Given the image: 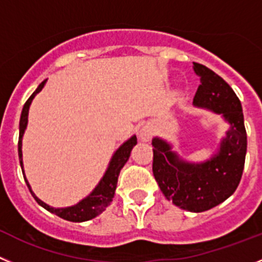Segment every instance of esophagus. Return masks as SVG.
<instances>
[{"label":"esophagus","mask_w":262,"mask_h":262,"mask_svg":"<svg viewBox=\"0 0 262 262\" xmlns=\"http://www.w3.org/2000/svg\"><path fill=\"white\" fill-rule=\"evenodd\" d=\"M138 136H140V140L143 141V142H146V141L150 140L152 136L151 126H148V125L142 126V128L140 129V132H138Z\"/></svg>","instance_id":"obj_1"}]
</instances>
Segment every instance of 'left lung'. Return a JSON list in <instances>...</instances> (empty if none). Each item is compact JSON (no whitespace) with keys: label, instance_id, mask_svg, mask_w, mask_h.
<instances>
[{"label":"left lung","instance_id":"1","mask_svg":"<svg viewBox=\"0 0 262 262\" xmlns=\"http://www.w3.org/2000/svg\"><path fill=\"white\" fill-rule=\"evenodd\" d=\"M200 77L193 105L219 115L230 128L218 151L205 162L183 159L163 138H152V173L167 200L183 210L201 213L222 204L236 190L244 169L247 132L242 103L227 82L218 74L193 62Z\"/></svg>","mask_w":262,"mask_h":262}]
</instances>
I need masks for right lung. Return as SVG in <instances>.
I'll return each instance as SVG.
<instances>
[{
	"mask_svg": "<svg viewBox=\"0 0 262 262\" xmlns=\"http://www.w3.org/2000/svg\"><path fill=\"white\" fill-rule=\"evenodd\" d=\"M46 81H43L41 83L37 86L36 90L34 91L30 98H28L27 102L25 103L22 110V115H20V121H19V141H18V155H19V162L20 167H22V172L25 173V169H23V159H22V138L23 134H25L26 128H27L28 122V111H30V105H31L32 100H34L35 96L43 90V87L46 86ZM137 145V137L132 136L128 141L122 143L116 151L114 152L112 158L110 160V164H108L107 169H105V173L103 175V178L100 179L99 184L93 189V192L89 195H86L83 200L78 202V204L73 205V206L68 207H52L48 204H46L44 201H41L40 199H37L36 194L32 192L31 185L27 181L25 176L26 184H27L28 189L31 192L32 197L36 200L37 204L40 206H43L46 210L51 211V213L56 214L57 216L62 219H67L70 222H86V221H90V219L95 218L99 214H102L105 210V207L112 202V199L115 195V190L117 187V179H119L120 171L125 163L128 162L129 157H130L132 148Z\"/></svg>",
	"mask_w": 262,
	"mask_h": 262,
	"instance_id": "add662e5",
	"label": "right lung"
}]
</instances>
